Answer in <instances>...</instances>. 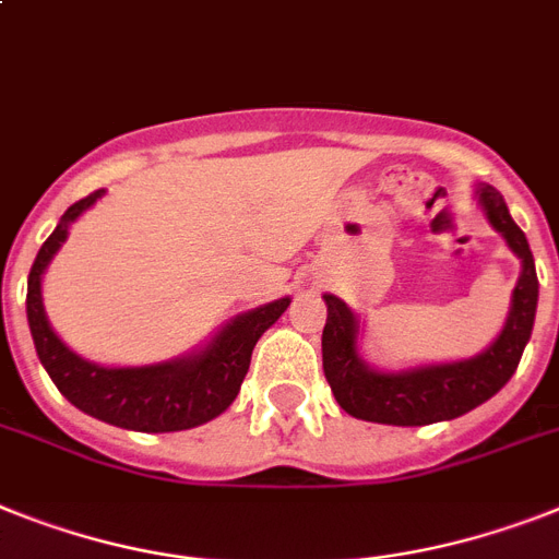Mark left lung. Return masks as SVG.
I'll return each instance as SVG.
<instances>
[{
    "mask_svg": "<svg viewBox=\"0 0 559 559\" xmlns=\"http://www.w3.org/2000/svg\"><path fill=\"white\" fill-rule=\"evenodd\" d=\"M474 200L486 223L506 239L520 260L518 285L511 290L509 317L486 352L454 362L382 371L368 366L359 354V317L334 294H322L329 320L322 329V368L343 412L382 426H431L468 414L497 394L514 377L525 345L532 340L539 283L534 257L520 225L497 188L479 182Z\"/></svg>",
    "mask_w": 559,
    "mask_h": 559,
    "instance_id": "8db88e82",
    "label": "left lung"
}]
</instances>
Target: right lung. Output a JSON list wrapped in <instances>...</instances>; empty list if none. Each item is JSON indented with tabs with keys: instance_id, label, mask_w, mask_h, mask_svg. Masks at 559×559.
Returning a JSON list of instances; mask_svg holds the SVG:
<instances>
[{
	"instance_id": "right-lung-1",
	"label": "right lung",
	"mask_w": 559,
	"mask_h": 559,
	"mask_svg": "<svg viewBox=\"0 0 559 559\" xmlns=\"http://www.w3.org/2000/svg\"><path fill=\"white\" fill-rule=\"evenodd\" d=\"M103 197L105 191H94L85 200L73 202L36 253L34 269L27 276L25 306L39 362L68 403L108 426L147 435L202 426L207 419L219 417L237 400L239 385L251 366L253 345L283 317L290 297H280L230 317L205 345L163 362L99 366L80 357L50 329L41 302V276L68 239L71 225Z\"/></svg>"
}]
</instances>
